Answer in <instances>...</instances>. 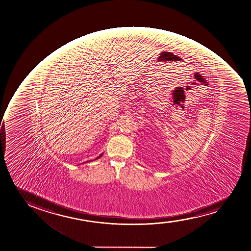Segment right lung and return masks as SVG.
Returning <instances> with one entry per match:
<instances>
[{"label": "right lung", "mask_w": 251, "mask_h": 251, "mask_svg": "<svg viewBox=\"0 0 251 251\" xmlns=\"http://www.w3.org/2000/svg\"><path fill=\"white\" fill-rule=\"evenodd\" d=\"M101 156H102V153H101V154L99 155V157H98V158H96V159H99V158H101Z\"/></svg>", "instance_id": "right-lung-1"}]
</instances>
